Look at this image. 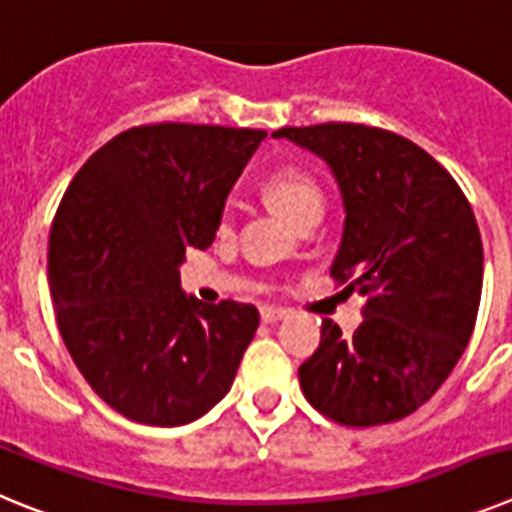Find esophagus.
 I'll use <instances>...</instances> for the list:
<instances>
[{
  "label": "esophagus",
  "mask_w": 512,
  "mask_h": 512,
  "mask_svg": "<svg viewBox=\"0 0 512 512\" xmlns=\"http://www.w3.org/2000/svg\"><path fill=\"white\" fill-rule=\"evenodd\" d=\"M287 318V310H279V307H261V323H279V320Z\"/></svg>",
  "instance_id": "34e87169"
}]
</instances>
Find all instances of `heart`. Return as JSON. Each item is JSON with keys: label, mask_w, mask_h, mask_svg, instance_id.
<instances>
[{"label": "heart", "mask_w": 512, "mask_h": 512, "mask_svg": "<svg viewBox=\"0 0 512 512\" xmlns=\"http://www.w3.org/2000/svg\"><path fill=\"white\" fill-rule=\"evenodd\" d=\"M266 197H269L279 210L292 220H300L302 215L312 210H323V189L312 179L307 171L297 169V166H284V169L274 171L266 182ZM235 220L233 205H228L220 217L223 230H228Z\"/></svg>", "instance_id": "heart-1"}]
</instances>
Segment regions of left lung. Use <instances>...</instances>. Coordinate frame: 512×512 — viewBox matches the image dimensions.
I'll list each match as a JSON object with an SVG mask.
<instances>
[{"label":"left lung","instance_id":"1","mask_svg":"<svg viewBox=\"0 0 512 512\" xmlns=\"http://www.w3.org/2000/svg\"><path fill=\"white\" fill-rule=\"evenodd\" d=\"M271 135L328 164L346 212L330 277L366 297L354 336L323 320L302 392L351 428L405 418L446 382L474 330L485 253L472 207L436 158L390 130L325 122Z\"/></svg>","mask_w":512,"mask_h":512}]
</instances>
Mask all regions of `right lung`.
Here are the masks:
<instances>
[{"label": "right lung", "mask_w": 512, "mask_h": 512, "mask_svg": "<svg viewBox=\"0 0 512 512\" xmlns=\"http://www.w3.org/2000/svg\"><path fill=\"white\" fill-rule=\"evenodd\" d=\"M264 130L161 122L112 138L53 217L48 284L71 359L135 423L184 425L228 395L259 328L253 305L184 295L187 248L215 241Z\"/></svg>", "instance_id": "1"}]
</instances>
